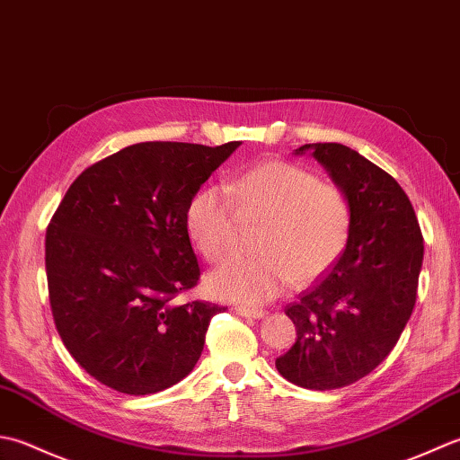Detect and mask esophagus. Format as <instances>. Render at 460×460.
I'll return each instance as SVG.
<instances>
[{
	"mask_svg": "<svg viewBox=\"0 0 460 460\" xmlns=\"http://www.w3.org/2000/svg\"><path fill=\"white\" fill-rule=\"evenodd\" d=\"M236 314L242 315V317H254V320H261V317H266L264 309L246 307V305H238V307H236Z\"/></svg>",
	"mask_w": 460,
	"mask_h": 460,
	"instance_id": "34e87169",
	"label": "esophagus"
}]
</instances>
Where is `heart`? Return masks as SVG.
<instances>
[{
  "label": "heart",
  "mask_w": 460,
  "mask_h": 460,
  "mask_svg": "<svg viewBox=\"0 0 460 460\" xmlns=\"http://www.w3.org/2000/svg\"><path fill=\"white\" fill-rule=\"evenodd\" d=\"M236 212L261 220L256 256H234L208 276L210 292L248 305L266 304L292 286L330 271L351 236V202L340 186L284 161H264L234 176L226 190L206 186L186 208V232L206 260H220L232 242Z\"/></svg>",
  "instance_id": "heart-1"
}]
</instances>
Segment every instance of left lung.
<instances>
[{
	"mask_svg": "<svg viewBox=\"0 0 460 460\" xmlns=\"http://www.w3.org/2000/svg\"><path fill=\"white\" fill-rule=\"evenodd\" d=\"M294 155H312L325 168L348 194L353 222L340 261L288 305L297 340L276 367L294 385L340 389L377 367L405 330L423 266V234L399 182L358 151L314 143Z\"/></svg>",
	"mask_w": 460,
	"mask_h": 460,
	"instance_id": "1",
	"label": "left lung"
}]
</instances>
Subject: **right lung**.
<instances>
[{
  "label": "right lung",
  "mask_w": 460,
  "mask_h": 460,
  "mask_svg": "<svg viewBox=\"0 0 460 460\" xmlns=\"http://www.w3.org/2000/svg\"><path fill=\"white\" fill-rule=\"evenodd\" d=\"M240 145L138 143L69 186L45 236L49 302L65 348L102 385L151 395L200 359L226 307L174 304L200 278L186 208Z\"/></svg>",
  "instance_id": "add662e5"
}]
</instances>
